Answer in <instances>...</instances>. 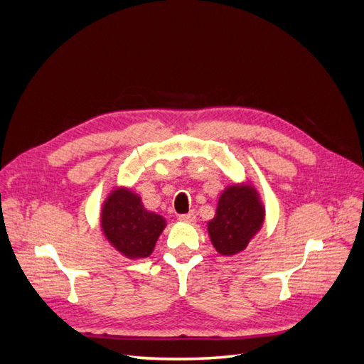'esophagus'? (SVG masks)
<instances>
[{"mask_svg":"<svg viewBox=\"0 0 364 364\" xmlns=\"http://www.w3.org/2000/svg\"><path fill=\"white\" fill-rule=\"evenodd\" d=\"M179 220H182V222H185V223H193L196 220V214H194V211H190L188 214H181Z\"/></svg>","mask_w":364,"mask_h":364,"instance_id":"obj_1","label":"esophagus"}]
</instances>
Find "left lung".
Segmentation results:
<instances>
[{
	"mask_svg": "<svg viewBox=\"0 0 364 364\" xmlns=\"http://www.w3.org/2000/svg\"><path fill=\"white\" fill-rule=\"evenodd\" d=\"M264 220V208L250 186L230 185L220 196L215 217L208 223L211 243L222 255L246 249Z\"/></svg>",
	"mask_w": 364,
	"mask_h": 364,
	"instance_id": "obj_1",
	"label": "left lung"
}]
</instances>
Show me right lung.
<instances>
[{
	"mask_svg": "<svg viewBox=\"0 0 364 364\" xmlns=\"http://www.w3.org/2000/svg\"><path fill=\"white\" fill-rule=\"evenodd\" d=\"M102 228L106 238L123 255L146 258L153 252L165 228V220L144 209L136 194L117 190L103 206Z\"/></svg>",
	"mask_w": 364,
	"mask_h": 364,
	"instance_id": "right-lung-1",
	"label": "right lung"
}]
</instances>
